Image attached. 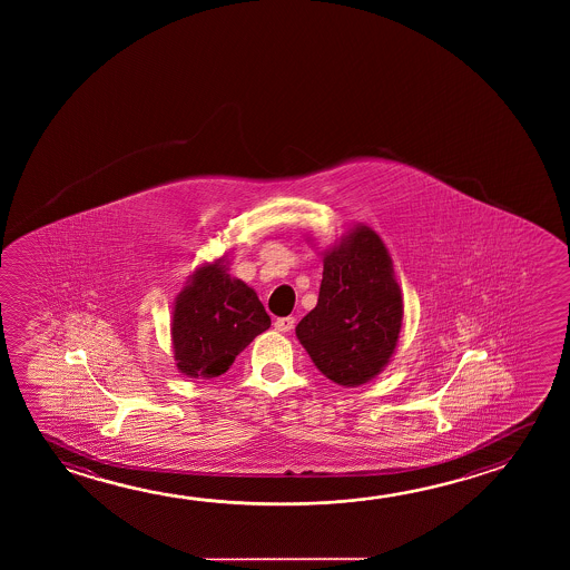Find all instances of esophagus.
Segmentation results:
<instances>
[{
  "mask_svg": "<svg viewBox=\"0 0 570 570\" xmlns=\"http://www.w3.org/2000/svg\"><path fill=\"white\" fill-rule=\"evenodd\" d=\"M294 324H296V320L294 317H278L276 322H274V327L278 330V332H282V334H286V332H289L292 327H294Z\"/></svg>",
  "mask_w": 570,
  "mask_h": 570,
  "instance_id": "obj_1",
  "label": "esophagus"
}]
</instances>
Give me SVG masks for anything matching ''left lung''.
Wrapping results in <instances>:
<instances>
[{
  "label": "left lung",
  "instance_id": "obj_1",
  "mask_svg": "<svg viewBox=\"0 0 570 570\" xmlns=\"http://www.w3.org/2000/svg\"><path fill=\"white\" fill-rule=\"evenodd\" d=\"M316 308L296 336L327 380L357 387L390 364L400 342L403 299L380 234L354 225L324 250Z\"/></svg>",
  "mask_w": 570,
  "mask_h": 570
}]
</instances>
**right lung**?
<instances>
[{"instance_id": "add662e5", "label": "right lung", "mask_w": 570, "mask_h": 570, "mask_svg": "<svg viewBox=\"0 0 570 570\" xmlns=\"http://www.w3.org/2000/svg\"><path fill=\"white\" fill-rule=\"evenodd\" d=\"M268 327L271 316L256 292L228 274L225 258L205 262L188 276L173 308L170 340L178 372L218 377Z\"/></svg>"}]
</instances>
